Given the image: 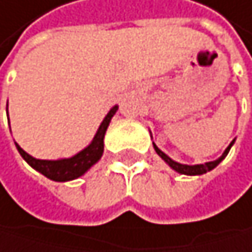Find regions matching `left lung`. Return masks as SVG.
Instances as JSON below:
<instances>
[{"instance_id": "1", "label": "left lung", "mask_w": 252, "mask_h": 252, "mask_svg": "<svg viewBox=\"0 0 252 252\" xmlns=\"http://www.w3.org/2000/svg\"><path fill=\"white\" fill-rule=\"evenodd\" d=\"M234 141H236V138L230 143V146H228V147L225 149L223 154H222L218 159H215V161H208V162H204V164H193V166H190V164H181V162L173 161L169 155L164 154L155 143H154V149H155V152H157L164 161H166V164H169V166H170L175 172H178V173H181V175L196 176V175H204V173H207V172H210V170H213L222 159H225V157L228 155V152H230V149H231V146L234 144Z\"/></svg>"}]
</instances>
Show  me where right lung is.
I'll list each match as a JSON object with an SVG mask.
<instances>
[{"label":"right lung","mask_w":252,"mask_h":252,"mask_svg":"<svg viewBox=\"0 0 252 252\" xmlns=\"http://www.w3.org/2000/svg\"><path fill=\"white\" fill-rule=\"evenodd\" d=\"M117 111H119V106L117 105L112 106L103 119V122L100 123L93 141L85 149H82L80 152H77L76 155L69 157V158L37 159V158L29 155L18 143H15V146L18 149L19 155L24 158V161L29 164V166L33 167L36 172L47 176L48 179L58 181V183H66V181L77 179L88 172L95 162H98V159L101 158V155H103V147H105L103 138H105L106 129L111 123V119L115 115ZM7 117H9V101H7Z\"/></svg>","instance_id":"right-lung-1"}]
</instances>
